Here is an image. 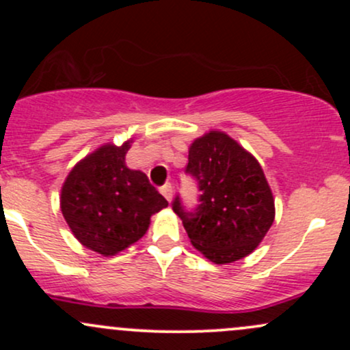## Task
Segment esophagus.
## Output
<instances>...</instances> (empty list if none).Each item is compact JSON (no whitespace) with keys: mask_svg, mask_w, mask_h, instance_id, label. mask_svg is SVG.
Returning a JSON list of instances; mask_svg holds the SVG:
<instances>
[{"mask_svg":"<svg viewBox=\"0 0 350 350\" xmlns=\"http://www.w3.org/2000/svg\"><path fill=\"white\" fill-rule=\"evenodd\" d=\"M159 191H161V194L164 196V198H166L171 202V199H172V186H171V184H164V186L159 187Z\"/></svg>","mask_w":350,"mask_h":350,"instance_id":"obj_1","label":"esophagus"}]
</instances>
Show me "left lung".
<instances>
[{
  "label": "left lung",
  "instance_id": "1",
  "mask_svg": "<svg viewBox=\"0 0 350 350\" xmlns=\"http://www.w3.org/2000/svg\"><path fill=\"white\" fill-rule=\"evenodd\" d=\"M187 174L198 180L199 206L172 211L191 243L215 265L237 262L258 247L275 220V199L262 166L224 131H208L189 148Z\"/></svg>",
  "mask_w": 350,
  "mask_h": 350
}]
</instances>
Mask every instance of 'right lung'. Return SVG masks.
Segmentation results:
<instances>
[{
  "mask_svg": "<svg viewBox=\"0 0 350 350\" xmlns=\"http://www.w3.org/2000/svg\"><path fill=\"white\" fill-rule=\"evenodd\" d=\"M130 146L131 139L100 146L72 167L60 191V211L72 234L103 256L138 242L151 215L167 207L148 176L124 164Z\"/></svg>",
  "mask_w": 350,
  "mask_h": 350,
  "instance_id": "1",
  "label": "right lung"
}]
</instances>
